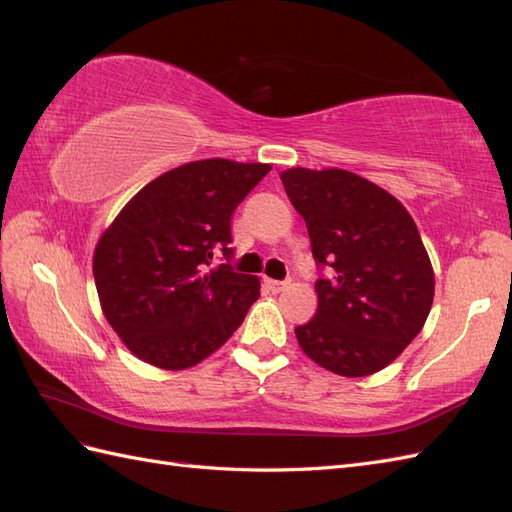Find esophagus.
I'll return each mask as SVG.
<instances>
[{
  "label": "esophagus",
  "instance_id": "obj_1",
  "mask_svg": "<svg viewBox=\"0 0 512 512\" xmlns=\"http://www.w3.org/2000/svg\"><path fill=\"white\" fill-rule=\"evenodd\" d=\"M288 280H284V282H280V280H267V286L273 290V292H282V290H286L288 288Z\"/></svg>",
  "mask_w": 512,
  "mask_h": 512
}]
</instances>
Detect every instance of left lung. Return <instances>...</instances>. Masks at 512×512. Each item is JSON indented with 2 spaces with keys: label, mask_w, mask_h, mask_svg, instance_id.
<instances>
[{
  "label": "left lung",
  "mask_w": 512,
  "mask_h": 512,
  "mask_svg": "<svg viewBox=\"0 0 512 512\" xmlns=\"http://www.w3.org/2000/svg\"><path fill=\"white\" fill-rule=\"evenodd\" d=\"M307 224L316 265V316L294 329L309 359L333 374H376L421 333L433 269L418 228L395 196L342 168L280 175Z\"/></svg>",
  "instance_id": "8db88e82"
}]
</instances>
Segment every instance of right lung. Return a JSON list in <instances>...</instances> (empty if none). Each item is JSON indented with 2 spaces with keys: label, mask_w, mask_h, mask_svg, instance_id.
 Listing matches in <instances>:
<instances>
[{
  "label": "right lung",
  "mask_w": 512,
  "mask_h": 512,
  "mask_svg": "<svg viewBox=\"0 0 512 512\" xmlns=\"http://www.w3.org/2000/svg\"><path fill=\"white\" fill-rule=\"evenodd\" d=\"M269 170L224 158L183 164L147 183L100 237L102 312L138 359L192 367L241 327L260 282L232 271L230 220ZM220 253L227 262L215 266Z\"/></svg>",
  "instance_id": "right-lung-1"
}]
</instances>
